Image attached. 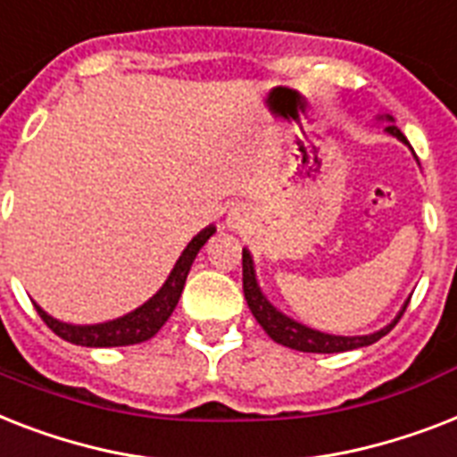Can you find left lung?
I'll list each match as a JSON object with an SVG mask.
<instances>
[{"instance_id": "obj_1", "label": "left lung", "mask_w": 457, "mask_h": 457, "mask_svg": "<svg viewBox=\"0 0 457 457\" xmlns=\"http://www.w3.org/2000/svg\"><path fill=\"white\" fill-rule=\"evenodd\" d=\"M389 125L385 127L392 137H396L399 141L406 144V137L401 134V129L394 125V120L386 115ZM243 292H245L247 306H250L252 316L257 319V323L266 330V335L278 342L283 346H290V349H297V352H312V353H337V352H352V349H359V346H368L378 342L379 337H385L386 332L392 330L399 319L406 312L408 302L403 304V309L399 312V316L389 323L382 330L373 332V335H359V337H342V335H328V332H319L313 328H306L297 320L287 319L286 313H280L276 306L269 302V299L262 295L257 286V276H254V266H252L250 252L243 250Z\"/></svg>"}]
</instances>
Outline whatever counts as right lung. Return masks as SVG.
Returning <instances> with one entry per match:
<instances>
[{
    "label": "right lung",
    "instance_id": "1",
    "mask_svg": "<svg viewBox=\"0 0 457 457\" xmlns=\"http://www.w3.org/2000/svg\"><path fill=\"white\" fill-rule=\"evenodd\" d=\"M214 226H207L205 231H200L195 238L186 245V250L181 252V257L177 259V264L171 269L170 278L165 280V286L160 287L155 295H153L145 304H141L138 309H134L131 313L122 316V319L108 320V323H96V326H72V323H63V320L51 319L49 313L37 309V313L42 316V320L51 330L56 332L58 337H63L65 342H72V345L82 346H127V345H138V342H145L151 339L160 328L165 326L167 319L174 312V306L179 304V297H181V290L186 286V276L191 271L193 259L198 257L200 247L205 245L207 240L214 236Z\"/></svg>",
    "mask_w": 457,
    "mask_h": 457
}]
</instances>
